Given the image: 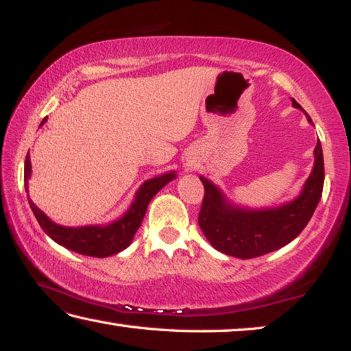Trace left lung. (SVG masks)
Segmentation results:
<instances>
[{
	"mask_svg": "<svg viewBox=\"0 0 351 351\" xmlns=\"http://www.w3.org/2000/svg\"><path fill=\"white\" fill-rule=\"evenodd\" d=\"M292 105L307 116L300 104ZM311 121V117L307 116ZM314 168L304 182L303 190L293 201L279 207L246 208L232 204L226 194L206 177H199L204 185L199 228L215 250L239 258H252L289 245L301 234L314 215L323 191L325 166L322 144L317 141Z\"/></svg>",
	"mask_w": 351,
	"mask_h": 351,
	"instance_id": "left-lung-1",
	"label": "left lung"
}]
</instances>
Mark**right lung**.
<instances>
[{
	"label": "right lung",
	"instance_id": "1",
	"mask_svg": "<svg viewBox=\"0 0 351 351\" xmlns=\"http://www.w3.org/2000/svg\"><path fill=\"white\" fill-rule=\"evenodd\" d=\"M45 119L42 121V123ZM40 123V125H42ZM31 176V160L29 154L26 155L25 160V190L28 191V180ZM176 179V172H166L154 179L145 180L139 190L134 194V199L130 208L123 213V217L112 221L106 226H83V228H66V226L56 224L36 206L34 202L29 201V207L34 213L36 219L39 221L40 228L44 229L45 234L55 240L58 245L67 247L70 251L78 252L83 256L90 257H108L114 256L117 252L125 250L130 246L133 237L143 223V218L147 210L149 202L157 194L166 183Z\"/></svg>",
	"mask_w": 351,
	"mask_h": 351
}]
</instances>
